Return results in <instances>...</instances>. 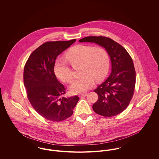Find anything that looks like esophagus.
I'll list each match as a JSON object with an SVG mask.
<instances>
[{
	"instance_id": "esophagus-1",
	"label": "esophagus",
	"mask_w": 159,
	"mask_h": 159,
	"mask_svg": "<svg viewBox=\"0 0 159 159\" xmlns=\"http://www.w3.org/2000/svg\"><path fill=\"white\" fill-rule=\"evenodd\" d=\"M88 95V93H82L79 94V97H86Z\"/></svg>"
}]
</instances>
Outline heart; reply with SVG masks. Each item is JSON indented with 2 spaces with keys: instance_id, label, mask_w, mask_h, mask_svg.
Wrapping results in <instances>:
<instances>
[{
  "instance_id": "b5f03b06",
  "label": "heart",
  "mask_w": 159,
  "mask_h": 159,
  "mask_svg": "<svg viewBox=\"0 0 159 159\" xmlns=\"http://www.w3.org/2000/svg\"><path fill=\"white\" fill-rule=\"evenodd\" d=\"M65 56L72 67L80 65L81 75L70 86V90L74 93L87 91L92 86L94 80L96 82L102 81L107 76L110 68L109 54L102 46L77 45L71 47ZM54 70L56 76L61 81L65 83L71 81V69L64 61L57 60Z\"/></svg>"
}]
</instances>
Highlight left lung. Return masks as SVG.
Segmentation results:
<instances>
[{
  "instance_id": "1",
  "label": "left lung",
  "mask_w": 159,
  "mask_h": 159,
  "mask_svg": "<svg viewBox=\"0 0 159 159\" xmlns=\"http://www.w3.org/2000/svg\"><path fill=\"white\" fill-rule=\"evenodd\" d=\"M79 42H92L103 46L111 58V75L93 91L98 98L92 106L93 110L105 117L122 113L129 106L135 88L136 72L131 56L122 46L108 37L90 36Z\"/></svg>"
}]
</instances>
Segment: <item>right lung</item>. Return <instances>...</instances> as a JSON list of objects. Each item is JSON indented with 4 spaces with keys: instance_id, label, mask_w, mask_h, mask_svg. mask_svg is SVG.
Here are the masks:
<instances>
[{
    "instance_id": "add662e5",
    "label": "right lung",
    "mask_w": 159,
    "mask_h": 159,
    "mask_svg": "<svg viewBox=\"0 0 159 159\" xmlns=\"http://www.w3.org/2000/svg\"><path fill=\"white\" fill-rule=\"evenodd\" d=\"M76 41L46 42L34 50L24 68V84L29 101L43 118L52 122L67 119L73 114L79 97L66 98V88L57 79L56 59Z\"/></svg>"
}]
</instances>
